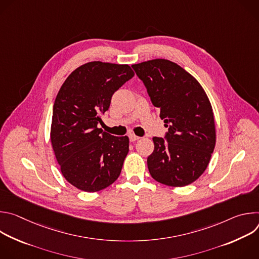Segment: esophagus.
<instances>
[{
  "instance_id": "obj_1",
  "label": "esophagus",
  "mask_w": 259,
  "mask_h": 259,
  "mask_svg": "<svg viewBox=\"0 0 259 259\" xmlns=\"http://www.w3.org/2000/svg\"><path fill=\"white\" fill-rule=\"evenodd\" d=\"M140 137H138V136H136L135 134H130L129 135V139H130V141H132V142H134V141H136V140H138Z\"/></svg>"
}]
</instances>
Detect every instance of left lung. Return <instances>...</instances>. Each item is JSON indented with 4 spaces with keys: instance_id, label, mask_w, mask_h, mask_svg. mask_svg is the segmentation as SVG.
Wrapping results in <instances>:
<instances>
[{
    "instance_id": "left-lung-1",
    "label": "left lung",
    "mask_w": 259,
    "mask_h": 259,
    "mask_svg": "<svg viewBox=\"0 0 259 259\" xmlns=\"http://www.w3.org/2000/svg\"><path fill=\"white\" fill-rule=\"evenodd\" d=\"M132 67L168 127L166 141L153 137L149 171L160 183L186 187L204 173L215 147L210 100L201 84L175 62L159 58Z\"/></svg>"
}]
</instances>
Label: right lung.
I'll use <instances>...</instances> for the list:
<instances>
[{
    "instance_id": "1",
    "label": "right lung",
    "mask_w": 259,
    "mask_h": 259,
    "mask_svg": "<svg viewBox=\"0 0 259 259\" xmlns=\"http://www.w3.org/2000/svg\"><path fill=\"white\" fill-rule=\"evenodd\" d=\"M133 76L128 64L91 61L70 73L55 98L53 152L63 177L81 191H101L120 176L129 138L110 135L97 125L113 94Z\"/></svg>"
}]
</instances>
